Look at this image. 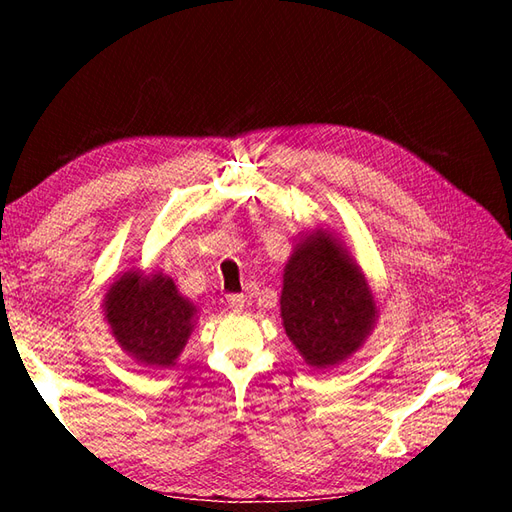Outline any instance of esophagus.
Instances as JSON below:
<instances>
[{"instance_id": "34e87169", "label": "esophagus", "mask_w": 512, "mask_h": 512, "mask_svg": "<svg viewBox=\"0 0 512 512\" xmlns=\"http://www.w3.org/2000/svg\"><path fill=\"white\" fill-rule=\"evenodd\" d=\"M228 307L232 309V312H243V309H245L243 294H232V297H228Z\"/></svg>"}]
</instances>
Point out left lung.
Listing matches in <instances>:
<instances>
[{"instance_id": "left-lung-1", "label": "left lung", "mask_w": 512, "mask_h": 512, "mask_svg": "<svg viewBox=\"0 0 512 512\" xmlns=\"http://www.w3.org/2000/svg\"><path fill=\"white\" fill-rule=\"evenodd\" d=\"M282 324L292 346L314 369H329L359 352L380 309L359 262L329 228L301 232L284 269Z\"/></svg>"}]
</instances>
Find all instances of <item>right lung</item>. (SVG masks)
Returning a JSON list of instances; mask_svg holds the SVG:
<instances>
[{
	"instance_id": "obj_1",
	"label": "right lung",
	"mask_w": 512,
	"mask_h": 512,
	"mask_svg": "<svg viewBox=\"0 0 512 512\" xmlns=\"http://www.w3.org/2000/svg\"><path fill=\"white\" fill-rule=\"evenodd\" d=\"M104 320L119 348L153 369L175 365L198 320V307L162 271L128 269L108 284Z\"/></svg>"
}]
</instances>
